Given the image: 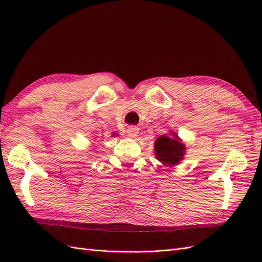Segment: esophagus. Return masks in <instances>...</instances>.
<instances>
[{"instance_id": "esophagus-1", "label": "esophagus", "mask_w": 262, "mask_h": 262, "mask_svg": "<svg viewBox=\"0 0 262 262\" xmlns=\"http://www.w3.org/2000/svg\"><path fill=\"white\" fill-rule=\"evenodd\" d=\"M126 132H127L128 136L136 137V136H138V133H140V128L136 127V126H129L126 129Z\"/></svg>"}]
</instances>
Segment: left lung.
Masks as SVG:
<instances>
[{
    "mask_svg": "<svg viewBox=\"0 0 262 262\" xmlns=\"http://www.w3.org/2000/svg\"><path fill=\"white\" fill-rule=\"evenodd\" d=\"M154 148L157 158L161 162L168 165H176L182 160L186 147L178 136L174 135V138H170L163 135L155 141Z\"/></svg>",
    "mask_w": 262,
    "mask_h": 262,
    "instance_id": "8db88e82",
    "label": "left lung"
}]
</instances>
